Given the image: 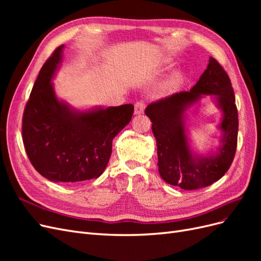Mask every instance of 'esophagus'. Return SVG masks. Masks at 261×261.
Returning a JSON list of instances; mask_svg holds the SVG:
<instances>
[{
  "instance_id": "esophagus-1",
  "label": "esophagus",
  "mask_w": 261,
  "mask_h": 261,
  "mask_svg": "<svg viewBox=\"0 0 261 261\" xmlns=\"http://www.w3.org/2000/svg\"><path fill=\"white\" fill-rule=\"evenodd\" d=\"M144 110H145V103L143 101H139L135 105V111H134V113H135V115H139L144 112Z\"/></svg>"
}]
</instances>
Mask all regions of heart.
<instances>
[{
  "label": "heart",
  "mask_w": 261,
  "mask_h": 261,
  "mask_svg": "<svg viewBox=\"0 0 261 261\" xmlns=\"http://www.w3.org/2000/svg\"><path fill=\"white\" fill-rule=\"evenodd\" d=\"M183 80H184V73L181 72V70H176V72L173 73L170 82L172 85L175 86V85L180 84L181 82H183Z\"/></svg>",
  "instance_id": "1"
}]
</instances>
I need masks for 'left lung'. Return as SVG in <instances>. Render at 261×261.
Here are the masks:
<instances>
[{
  "label": "left lung",
  "mask_w": 261,
  "mask_h": 261,
  "mask_svg": "<svg viewBox=\"0 0 261 261\" xmlns=\"http://www.w3.org/2000/svg\"><path fill=\"white\" fill-rule=\"evenodd\" d=\"M208 95L223 117L217 125L218 145L202 154L193 146L187 121L190 110ZM145 113L152 122L158 170L168 184L185 191L202 188L219 180L231 167L238 144V109L230 78L217 60L210 57L206 70L191 90L153 102Z\"/></svg>",
  "instance_id": "8db88e82"
}]
</instances>
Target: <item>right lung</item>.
<instances>
[{
  "mask_svg": "<svg viewBox=\"0 0 261 261\" xmlns=\"http://www.w3.org/2000/svg\"><path fill=\"white\" fill-rule=\"evenodd\" d=\"M64 44L44 63L22 117V141L40 174L55 183L74 184L99 177L112 152L113 138L127 125L133 105L80 110L58 97L52 83Z\"/></svg>",
  "mask_w": 261,
  "mask_h": 261,
  "instance_id": "add662e5",
  "label": "right lung"
}]
</instances>
